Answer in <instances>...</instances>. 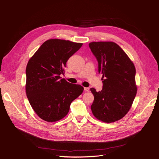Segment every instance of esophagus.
Masks as SVG:
<instances>
[{
  "instance_id": "34e87169",
  "label": "esophagus",
  "mask_w": 159,
  "mask_h": 159,
  "mask_svg": "<svg viewBox=\"0 0 159 159\" xmlns=\"http://www.w3.org/2000/svg\"><path fill=\"white\" fill-rule=\"evenodd\" d=\"M84 90H85V92H89L90 89L88 88V87H84Z\"/></svg>"
}]
</instances>
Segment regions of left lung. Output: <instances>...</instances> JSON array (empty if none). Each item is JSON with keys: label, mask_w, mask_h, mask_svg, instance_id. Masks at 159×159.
I'll return each instance as SVG.
<instances>
[{"label": "left lung", "mask_w": 159, "mask_h": 159, "mask_svg": "<svg viewBox=\"0 0 159 159\" xmlns=\"http://www.w3.org/2000/svg\"><path fill=\"white\" fill-rule=\"evenodd\" d=\"M89 45L97 60L103 80L101 91L90 89L94 96L92 114L104 122L117 121L127 114L137 93L135 66L114 42H93Z\"/></svg>", "instance_id": "left-lung-1"}]
</instances>
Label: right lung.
I'll return each mask as SVG.
<instances>
[{
	"instance_id": "1",
	"label": "right lung",
	"mask_w": 159,
	"mask_h": 159,
	"mask_svg": "<svg viewBox=\"0 0 159 159\" xmlns=\"http://www.w3.org/2000/svg\"><path fill=\"white\" fill-rule=\"evenodd\" d=\"M82 43L50 39L43 42L30 59L26 68L27 97L37 115L48 122L67 116L72 102L84 90L80 85L62 79L69 59Z\"/></svg>"
}]
</instances>
